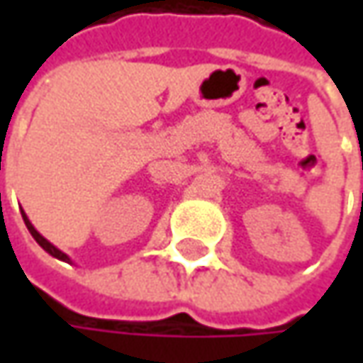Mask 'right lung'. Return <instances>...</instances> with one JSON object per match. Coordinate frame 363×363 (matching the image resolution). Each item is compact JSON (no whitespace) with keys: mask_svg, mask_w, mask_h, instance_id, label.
Returning <instances> with one entry per match:
<instances>
[{"mask_svg":"<svg viewBox=\"0 0 363 363\" xmlns=\"http://www.w3.org/2000/svg\"><path fill=\"white\" fill-rule=\"evenodd\" d=\"M21 216H23V222H26V226H28V230H30V234H32V236H34V238H35V242L40 244V246H42V248H44V250L48 252V255H52V257H54V258H58V260H64V262H70V258L66 257L62 250H58V248H56L54 244H50L48 240H46V238H44V236L40 234V232L35 230L34 226H32V222L28 220V216H26L23 212H21Z\"/></svg>","mask_w":363,"mask_h":363,"instance_id":"1","label":"right lung"}]
</instances>
